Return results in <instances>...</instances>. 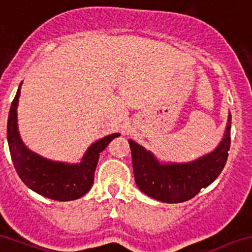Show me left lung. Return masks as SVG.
I'll return each mask as SVG.
<instances>
[{
	"label": "left lung",
	"instance_id": "left-lung-1",
	"mask_svg": "<svg viewBox=\"0 0 252 252\" xmlns=\"http://www.w3.org/2000/svg\"><path fill=\"white\" fill-rule=\"evenodd\" d=\"M231 115L227 117L224 138L213 152L188 163H159L142 146L130 140L135 181L141 191L163 203L191 199L212 184L226 163L230 148Z\"/></svg>",
	"mask_w": 252,
	"mask_h": 252
}]
</instances>
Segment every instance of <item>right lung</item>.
<instances>
[{
    "mask_svg": "<svg viewBox=\"0 0 252 252\" xmlns=\"http://www.w3.org/2000/svg\"><path fill=\"white\" fill-rule=\"evenodd\" d=\"M21 85L22 83L12 101L7 122V141L14 168L28 188L45 198L59 202L78 199L93 187L100 152L115 137H119L120 133H112L93 143L80 163H62L40 157L26 147L17 127V105Z\"/></svg>",
    "mask_w": 252,
    "mask_h": 252,
    "instance_id": "obj_1",
    "label": "right lung"
}]
</instances>
